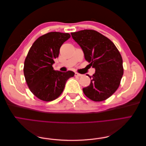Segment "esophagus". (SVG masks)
<instances>
[{"label":"esophagus","mask_w":146,"mask_h":146,"mask_svg":"<svg viewBox=\"0 0 146 146\" xmlns=\"http://www.w3.org/2000/svg\"><path fill=\"white\" fill-rule=\"evenodd\" d=\"M75 76H76V77H82V76H83V75L80 74H78L77 72H76V73H75Z\"/></svg>","instance_id":"1"}]
</instances>
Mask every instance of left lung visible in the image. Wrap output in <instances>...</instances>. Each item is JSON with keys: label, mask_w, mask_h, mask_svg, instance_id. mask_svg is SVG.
Wrapping results in <instances>:
<instances>
[{"label": "left lung", "mask_w": 146, "mask_h": 146, "mask_svg": "<svg viewBox=\"0 0 146 146\" xmlns=\"http://www.w3.org/2000/svg\"><path fill=\"white\" fill-rule=\"evenodd\" d=\"M80 46L85 58L96 71L90 85L83 88L86 97L95 102L109 98L118 88L123 74L121 54L108 38L93 30L71 33Z\"/></svg>", "instance_id": "obj_1"}]
</instances>
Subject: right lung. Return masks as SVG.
<instances>
[{
    "mask_svg": "<svg viewBox=\"0 0 146 146\" xmlns=\"http://www.w3.org/2000/svg\"><path fill=\"white\" fill-rule=\"evenodd\" d=\"M70 37L68 33L49 32L39 37L30 47L24 61V74L31 92L39 99L52 101L62 93L66 83L75 73L54 70L60 48Z\"/></svg>",
    "mask_w": 146,
    "mask_h": 146,
    "instance_id": "right-lung-1",
    "label": "right lung"
}]
</instances>
